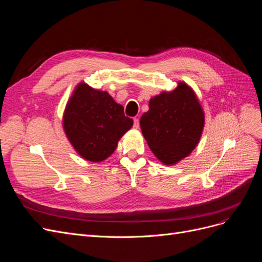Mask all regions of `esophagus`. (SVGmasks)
<instances>
[{"mask_svg": "<svg viewBox=\"0 0 262 262\" xmlns=\"http://www.w3.org/2000/svg\"><path fill=\"white\" fill-rule=\"evenodd\" d=\"M139 126H140V120H139V118H134V119H133V128H134V129H139Z\"/></svg>", "mask_w": 262, "mask_h": 262, "instance_id": "obj_1", "label": "esophagus"}]
</instances>
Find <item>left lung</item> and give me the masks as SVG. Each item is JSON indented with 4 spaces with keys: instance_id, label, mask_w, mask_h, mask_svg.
<instances>
[{
    "instance_id": "obj_1",
    "label": "left lung",
    "mask_w": 262,
    "mask_h": 262,
    "mask_svg": "<svg viewBox=\"0 0 262 262\" xmlns=\"http://www.w3.org/2000/svg\"><path fill=\"white\" fill-rule=\"evenodd\" d=\"M149 148L166 165L188 156L196 146L204 125V114L195 94L185 83L176 90L150 98L148 112L140 119Z\"/></svg>"
}]
</instances>
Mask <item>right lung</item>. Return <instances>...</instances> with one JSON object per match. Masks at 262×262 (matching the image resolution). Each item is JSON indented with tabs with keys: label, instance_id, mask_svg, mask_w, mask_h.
<instances>
[{
	"label": "right lung",
	"instance_id": "obj_1",
	"mask_svg": "<svg viewBox=\"0 0 262 262\" xmlns=\"http://www.w3.org/2000/svg\"><path fill=\"white\" fill-rule=\"evenodd\" d=\"M133 120L107 92L81 83L70 98L63 128L71 143L83 158L101 162L112 155L118 141L131 129Z\"/></svg>",
	"mask_w": 262,
	"mask_h": 262
}]
</instances>
